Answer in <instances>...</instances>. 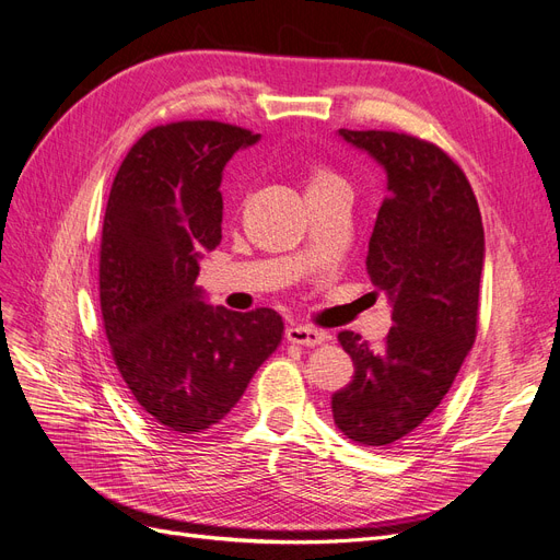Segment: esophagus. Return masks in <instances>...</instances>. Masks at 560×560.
<instances>
[{"label": "esophagus", "mask_w": 560, "mask_h": 560, "mask_svg": "<svg viewBox=\"0 0 560 560\" xmlns=\"http://www.w3.org/2000/svg\"><path fill=\"white\" fill-rule=\"evenodd\" d=\"M285 339L300 346H318L327 339V332L312 325H291L285 329Z\"/></svg>", "instance_id": "1"}]
</instances>
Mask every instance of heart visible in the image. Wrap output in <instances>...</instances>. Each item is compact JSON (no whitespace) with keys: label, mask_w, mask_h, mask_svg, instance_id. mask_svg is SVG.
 Listing matches in <instances>:
<instances>
[{"label":"heart","mask_w":560,"mask_h":560,"mask_svg":"<svg viewBox=\"0 0 560 560\" xmlns=\"http://www.w3.org/2000/svg\"><path fill=\"white\" fill-rule=\"evenodd\" d=\"M332 182H339V177H337L335 173H329V171L320 168V165H314V168L308 171V177H306V191L320 189V186L332 184Z\"/></svg>","instance_id":"heart-1"}]
</instances>
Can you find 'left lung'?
I'll list each match as a JSON object with an SVG mask.
<instances>
[{
	"label": "left lung",
	"instance_id": "obj_1",
	"mask_svg": "<svg viewBox=\"0 0 560 560\" xmlns=\"http://www.w3.org/2000/svg\"><path fill=\"white\" fill-rule=\"evenodd\" d=\"M339 136L387 173L366 272L395 325L381 348L339 332L355 376L335 392L332 416L350 441L381 447L410 436L459 374L478 335L485 228L464 171L439 144L397 131Z\"/></svg>",
	"mask_w": 560,
	"mask_h": 560
}]
</instances>
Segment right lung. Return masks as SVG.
I'll list each match as a JSON object with an SVG mask.
<instances>
[{
    "mask_svg": "<svg viewBox=\"0 0 560 560\" xmlns=\"http://www.w3.org/2000/svg\"><path fill=\"white\" fill-rule=\"evenodd\" d=\"M233 124L173 121L144 133L115 175L103 217L98 291L113 360L163 433L223 420L281 343L275 308L205 304L198 260L221 242V175L258 142Z\"/></svg>",
    "mask_w": 560,
    "mask_h": 560,
    "instance_id": "obj_1",
    "label": "right lung"
}]
</instances>
